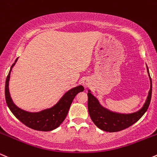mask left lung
<instances>
[{
	"mask_svg": "<svg viewBox=\"0 0 157 157\" xmlns=\"http://www.w3.org/2000/svg\"><path fill=\"white\" fill-rule=\"evenodd\" d=\"M148 74V68L147 67ZM150 75V74H149ZM151 79V89L148 93V96L147 98L146 102L145 103L143 107L140 110L135 113L129 114V115H123V114H117L108 111L106 109L103 108L99 104L98 101L95 97L89 93L88 95V112L92 121L96 125L98 128L100 129L109 132H116L122 131L125 128L132 126L134 123L137 122L145 113L148 109L151 103L152 93V82Z\"/></svg>",
	"mask_w": 157,
	"mask_h": 157,
	"instance_id": "1",
	"label": "left lung"
}]
</instances>
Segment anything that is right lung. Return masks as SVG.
Returning <instances> with one entry per match:
<instances>
[{"mask_svg":"<svg viewBox=\"0 0 157 157\" xmlns=\"http://www.w3.org/2000/svg\"><path fill=\"white\" fill-rule=\"evenodd\" d=\"M17 60V59H16L14 63H13L11 67L10 71L6 80L5 98L7 106L13 115L15 116L20 122L32 129L42 131V132H48V131L55 129L57 127L59 126L61 123L65 119L73 100L77 94L84 91V87L82 86H78L70 90L64 94L60 101L51 109H45L40 112H36V113L23 111L20 108L17 107L14 104L9 91V75H10L12 68L14 65Z\"/></svg>","mask_w":157,"mask_h":157,"instance_id":"right-lung-1","label":"right lung"}]
</instances>
